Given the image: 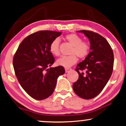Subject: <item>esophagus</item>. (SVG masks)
Wrapping results in <instances>:
<instances>
[{"mask_svg":"<svg viewBox=\"0 0 126 126\" xmlns=\"http://www.w3.org/2000/svg\"><path fill=\"white\" fill-rule=\"evenodd\" d=\"M70 70H71L70 68H65V72L67 73V72H68L69 71H70Z\"/></svg>","mask_w":126,"mask_h":126,"instance_id":"obj_1","label":"esophagus"}]
</instances>
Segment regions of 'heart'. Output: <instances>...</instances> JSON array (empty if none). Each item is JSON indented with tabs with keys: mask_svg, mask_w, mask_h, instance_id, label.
Masks as SVG:
<instances>
[{
	"mask_svg": "<svg viewBox=\"0 0 126 126\" xmlns=\"http://www.w3.org/2000/svg\"><path fill=\"white\" fill-rule=\"evenodd\" d=\"M64 38L72 46L70 52V54L71 55L61 58L56 61V63L58 65L68 68L77 63V57L80 59L86 58L90 54L91 46L88 42L82 41L81 37L76 33H68L65 35ZM59 42V39L56 38L49 45V52L53 55L58 56L60 55Z\"/></svg>",
	"mask_w": 126,
	"mask_h": 126,
	"instance_id": "obj_1",
	"label": "heart"
}]
</instances>
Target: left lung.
I'll return each mask as SVG.
<instances>
[{
	"label": "left lung",
	"instance_id": "8db88e82",
	"mask_svg": "<svg viewBox=\"0 0 126 126\" xmlns=\"http://www.w3.org/2000/svg\"><path fill=\"white\" fill-rule=\"evenodd\" d=\"M84 33L90 42L91 51L84 61L77 65L79 79L72 87L78 96L84 99L95 98L100 93L112 73L114 54L104 37L87 30L78 31ZM84 70L85 73L79 70Z\"/></svg>",
	"mask_w": 126,
	"mask_h": 126
}]
</instances>
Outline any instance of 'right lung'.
Wrapping results in <instances>:
<instances>
[{"label": "right lung", "instance_id": "right-lung-1", "mask_svg": "<svg viewBox=\"0 0 126 126\" xmlns=\"http://www.w3.org/2000/svg\"><path fill=\"white\" fill-rule=\"evenodd\" d=\"M61 33L48 30L32 33L21 42L14 55L13 65L17 80L24 91L36 100L52 95L58 78L65 72L61 65L48 68L55 62L49 45Z\"/></svg>", "mask_w": 126, "mask_h": 126}]
</instances>
